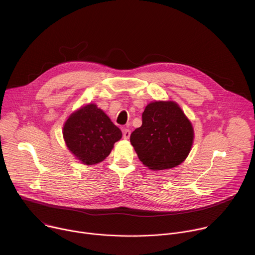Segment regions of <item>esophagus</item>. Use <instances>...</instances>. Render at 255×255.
Returning <instances> with one entry per match:
<instances>
[{"label":"esophagus","mask_w":255,"mask_h":255,"mask_svg":"<svg viewBox=\"0 0 255 255\" xmlns=\"http://www.w3.org/2000/svg\"><path fill=\"white\" fill-rule=\"evenodd\" d=\"M123 134H124V138L125 139H128L130 136V130L128 128H124L123 129Z\"/></svg>","instance_id":"34e87169"}]
</instances>
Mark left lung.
<instances>
[{
	"label": "left lung",
	"mask_w": 255,
	"mask_h": 255,
	"mask_svg": "<svg viewBox=\"0 0 255 255\" xmlns=\"http://www.w3.org/2000/svg\"><path fill=\"white\" fill-rule=\"evenodd\" d=\"M194 138L190 121L173 101H154L142 113V125L130 134L139 160L151 170L169 169L187 157Z\"/></svg>",
	"instance_id": "1"
}]
</instances>
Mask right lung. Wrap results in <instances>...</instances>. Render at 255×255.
Returning <instances> with one entry per match:
<instances>
[{
  "label": "right lung",
  "mask_w": 255,
  "mask_h": 255,
  "mask_svg": "<svg viewBox=\"0 0 255 255\" xmlns=\"http://www.w3.org/2000/svg\"><path fill=\"white\" fill-rule=\"evenodd\" d=\"M122 135L121 129L96 104H88L72 113L63 128L67 147L87 165L105 160Z\"/></svg>",
  "instance_id": "1"
}]
</instances>
